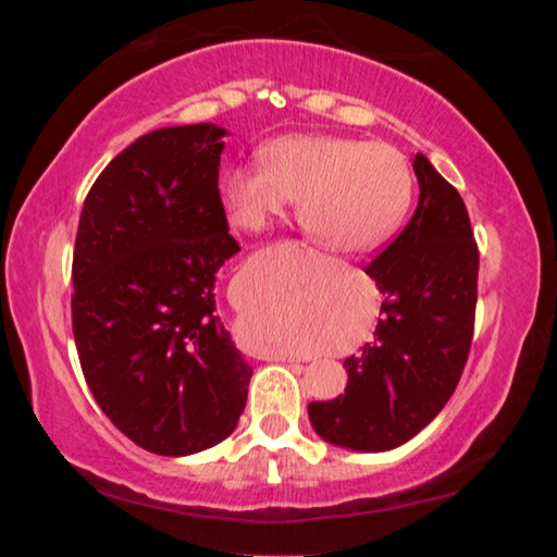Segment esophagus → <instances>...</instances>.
<instances>
[{
	"label": "esophagus",
	"mask_w": 557,
	"mask_h": 557,
	"mask_svg": "<svg viewBox=\"0 0 557 557\" xmlns=\"http://www.w3.org/2000/svg\"><path fill=\"white\" fill-rule=\"evenodd\" d=\"M275 361H285V363H292V361H295V358H292V356H285V354H275Z\"/></svg>",
	"instance_id": "34e87169"
}]
</instances>
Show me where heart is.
<instances>
[{
	"label": "heart",
	"instance_id": "1",
	"mask_svg": "<svg viewBox=\"0 0 557 557\" xmlns=\"http://www.w3.org/2000/svg\"><path fill=\"white\" fill-rule=\"evenodd\" d=\"M265 164H235L221 199L240 231H262L299 199V221L338 252L379 248L398 231L412 201V172L388 145L332 135H292L262 149Z\"/></svg>",
	"mask_w": 557,
	"mask_h": 557
}]
</instances>
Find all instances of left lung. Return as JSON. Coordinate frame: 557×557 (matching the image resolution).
I'll list each match as a JSON object with an SVG mask.
<instances>
[{"mask_svg": "<svg viewBox=\"0 0 557 557\" xmlns=\"http://www.w3.org/2000/svg\"><path fill=\"white\" fill-rule=\"evenodd\" d=\"M412 169L418 209L366 268L385 297L373 342L344 361V393L307 408L317 435L344 449L388 451L412 440L445 408L469 356L479 250L467 206L425 154Z\"/></svg>", "mask_w": 557, "mask_h": 557, "instance_id": "left-lung-1", "label": "left lung"}]
</instances>
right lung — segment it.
I'll list each match as a JSON object with an SVG mask.
<instances>
[{
	"mask_svg": "<svg viewBox=\"0 0 557 557\" xmlns=\"http://www.w3.org/2000/svg\"><path fill=\"white\" fill-rule=\"evenodd\" d=\"M228 129L162 127L102 169L73 252V336L112 425L186 457L238 425L252 369L215 314V275L238 243L219 194Z\"/></svg>",
	"mask_w": 557,
	"mask_h": 557,
	"instance_id": "obj_1",
	"label": "right lung"
}]
</instances>
